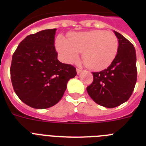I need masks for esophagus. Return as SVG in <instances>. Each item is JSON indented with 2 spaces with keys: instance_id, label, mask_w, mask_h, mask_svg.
Listing matches in <instances>:
<instances>
[{
  "instance_id": "1",
  "label": "esophagus",
  "mask_w": 146,
  "mask_h": 146,
  "mask_svg": "<svg viewBox=\"0 0 146 146\" xmlns=\"http://www.w3.org/2000/svg\"><path fill=\"white\" fill-rule=\"evenodd\" d=\"M76 71H77V74H80V72H82V69H79V68H77V69H76Z\"/></svg>"
}]
</instances>
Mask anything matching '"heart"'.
Returning a JSON list of instances; mask_svg holds the SVG:
<instances>
[{
    "instance_id": "b5f03b06",
    "label": "heart",
    "mask_w": 146,
    "mask_h": 146,
    "mask_svg": "<svg viewBox=\"0 0 146 146\" xmlns=\"http://www.w3.org/2000/svg\"><path fill=\"white\" fill-rule=\"evenodd\" d=\"M56 48L66 62L73 63L82 52V61L88 69L102 70L110 65L117 55L118 39L114 33L102 30L70 33L68 40L59 36Z\"/></svg>"
}]
</instances>
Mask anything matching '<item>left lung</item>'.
<instances>
[{
    "label": "left lung",
    "instance_id": "8db88e82",
    "mask_svg": "<svg viewBox=\"0 0 146 146\" xmlns=\"http://www.w3.org/2000/svg\"><path fill=\"white\" fill-rule=\"evenodd\" d=\"M114 33L118 39L116 56L107 69L92 72L94 80L86 88L96 104L109 108L119 106L129 99L137 74L133 44L121 33Z\"/></svg>",
    "mask_w": 146,
    "mask_h": 146
}]
</instances>
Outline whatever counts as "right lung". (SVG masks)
Listing matches in <instances>:
<instances>
[{
  "label": "right lung",
  "instance_id": "1",
  "mask_svg": "<svg viewBox=\"0 0 146 146\" xmlns=\"http://www.w3.org/2000/svg\"><path fill=\"white\" fill-rule=\"evenodd\" d=\"M56 29L28 35L12 55L11 80L22 102L36 109L53 106L60 100L67 82L77 75L75 67L58 60Z\"/></svg>",
  "mask_w": 146,
  "mask_h": 146
}]
</instances>
